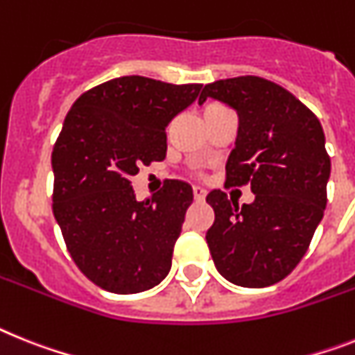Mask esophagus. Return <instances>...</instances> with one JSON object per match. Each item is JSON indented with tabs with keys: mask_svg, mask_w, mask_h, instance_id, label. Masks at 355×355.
I'll list each match as a JSON object with an SVG mask.
<instances>
[{
	"mask_svg": "<svg viewBox=\"0 0 355 355\" xmlns=\"http://www.w3.org/2000/svg\"><path fill=\"white\" fill-rule=\"evenodd\" d=\"M193 196H195L196 202H202L205 198V189L200 186H195L193 187Z\"/></svg>",
	"mask_w": 355,
	"mask_h": 355,
	"instance_id": "1",
	"label": "esophagus"
}]
</instances>
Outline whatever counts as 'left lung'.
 Here are the masks:
<instances>
[{
	"mask_svg": "<svg viewBox=\"0 0 355 355\" xmlns=\"http://www.w3.org/2000/svg\"><path fill=\"white\" fill-rule=\"evenodd\" d=\"M207 97L240 117L236 146L225 164V187L251 186L252 204L214 189V222L205 240L218 272L240 287H269L293 272L327 205L330 157L320 121L284 86L240 76L205 85Z\"/></svg>",
	"mask_w": 355,
	"mask_h": 355,
	"instance_id": "obj_1",
	"label": "left lung"
}]
</instances>
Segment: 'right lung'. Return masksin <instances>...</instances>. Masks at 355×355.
<instances>
[{"instance_id": "obj_1", "label": "right lung", "mask_w": 355, "mask_h": 355, "mask_svg": "<svg viewBox=\"0 0 355 355\" xmlns=\"http://www.w3.org/2000/svg\"><path fill=\"white\" fill-rule=\"evenodd\" d=\"M200 88L117 77L85 92L64 119L52 151L53 216L71 260L108 293H142L171 269L191 186L168 180L139 202L130 178L166 159V126Z\"/></svg>"}]
</instances>
